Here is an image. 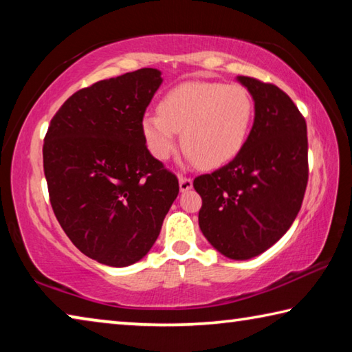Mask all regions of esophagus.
Here are the masks:
<instances>
[{"instance_id": "obj_1", "label": "esophagus", "mask_w": 352, "mask_h": 352, "mask_svg": "<svg viewBox=\"0 0 352 352\" xmlns=\"http://www.w3.org/2000/svg\"><path fill=\"white\" fill-rule=\"evenodd\" d=\"M178 183H180V190H182V192H186V190L192 189V178L180 175V177H178Z\"/></svg>"}]
</instances>
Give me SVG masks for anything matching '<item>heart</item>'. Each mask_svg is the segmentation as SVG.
<instances>
[{
    "mask_svg": "<svg viewBox=\"0 0 352 352\" xmlns=\"http://www.w3.org/2000/svg\"><path fill=\"white\" fill-rule=\"evenodd\" d=\"M253 122V99L236 83L184 82L164 94L158 113H146L141 133L148 152L169 160L182 133L184 151L204 168H219L245 146Z\"/></svg>",
    "mask_w": 352,
    "mask_h": 352,
    "instance_id": "obj_1",
    "label": "heart"
}]
</instances>
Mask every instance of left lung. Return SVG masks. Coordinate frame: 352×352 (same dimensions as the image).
<instances>
[{"label":"left lung","instance_id":"8db88e82","mask_svg":"<svg viewBox=\"0 0 352 352\" xmlns=\"http://www.w3.org/2000/svg\"><path fill=\"white\" fill-rule=\"evenodd\" d=\"M254 100L245 146L223 168L194 180L201 197L199 225L230 259L264 253L294 223L305 199L307 127L300 110L273 83L237 76Z\"/></svg>","mask_w":352,"mask_h":352}]
</instances>
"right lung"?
<instances>
[{"mask_svg":"<svg viewBox=\"0 0 352 352\" xmlns=\"http://www.w3.org/2000/svg\"><path fill=\"white\" fill-rule=\"evenodd\" d=\"M162 71L141 68L82 88L51 119L43 169L58 223L80 252L127 267L144 258L178 195L177 177L153 158L141 119Z\"/></svg>","mask_w":352,"mask_h":352,"instance_id":"obj_1","label":"right lung"}]
</instances>
